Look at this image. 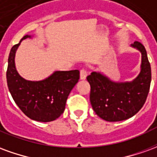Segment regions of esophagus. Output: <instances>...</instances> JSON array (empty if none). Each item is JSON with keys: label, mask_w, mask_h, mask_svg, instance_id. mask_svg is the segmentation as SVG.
Segmentation results:
<instances>
[{"label": "esophagus", "mask_w": 157, "mask_h": 157, "mask_svg": "<svg viewBox=\"0 0 157 157\" xmlns=\"http://www.w3.org/2000/svg\"><path fill=\"white\" fill-rule=\"evenodd\" d=\"M86 75H87V71H86V70L85 69H82L81 71H80V78L81 80H85L86 78Z\"/></svg>", "instance_id": "obj_1"}]
</instances>
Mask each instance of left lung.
I'll return each instance as SVG.
<instances>
[{"mask_svg": "<svg viewBox=\"0 0 157 157\" xmlns=\"http://www.w3.org/2000/svg\"><path fill=\"white\" fill-rule=\"evenodd\" d=\"M141 52V71L131 82H114L99 72L86 77L91 86L90 101L97 115L106 121L117 122L129 118L145 104L151 82V69L147 53L141 43L131 44Z\"/></svg>", "mask_w": 157, "mask_h": 157, "instance_id": "obj_1", "label": "left lung"}]
</instances>
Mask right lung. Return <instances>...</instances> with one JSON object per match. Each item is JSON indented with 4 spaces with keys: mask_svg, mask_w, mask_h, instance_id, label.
<instances>
[{
    "mask_svg": "<svg viewBox=\"0 0 157 157\" xmlns=\"http://www.w3.org/2000/svg\"><path fill=\"white\" fill-rule=\"evenodd\" d=\"M31 38L26 35L20 40ZM20 43L9 54L6 71L7 86L12 98L22 113L33 120L50 122L64 113L68 96L80 78L78 70L55 71L49 77L39 82L23 79L15 67V54Z\"/></svg>",
    "mask_w": 157,
    "mask_h": 157,
    "instance_id": "add662e5",
    "label": "right lung"
}]
</instances>
